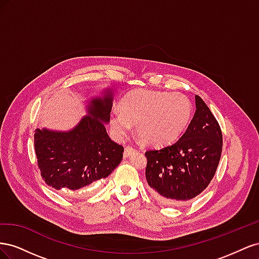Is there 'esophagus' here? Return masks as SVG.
<instances>
[{
  "label": "esophagus",
  "instance_id": "1",
  "mask_svg": "<svg viewBox=\"0 0 259 259\" xmlns=\"http://www.w3.org/2000/svg\"><path fill=\"white\" fill-rule=\"evenodd\" d=\"M136 150L134 148H132V147H130V146H127V147H125V149H124V156L125 158H128L130 155H132V153H134Z\"/></svg>",
  "mask_w": 259,
  "mask_h": 259
}]
</instances>
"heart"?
I'll use <instances>...</instances> for the list:
<instances>
[{
	"instance_id": "heart-1",
	"label": "heart",
	"mask_w": 259,
	"mask_h": 259,
	"mask_svg": "<svg viewBox=\"0 0 259 259\" xmlns=\"http://www.w3.org/2000/svg\"><path fill=\"white\" fill-rule=\"evenodd\" d=\"M191 116L192 105L185 95L138 90L124 97L121 109H112L110 126L114 137L122 140L136 124L137 134L147 145L161 147L182 135Z\"/></svg>"
}]
</instances>
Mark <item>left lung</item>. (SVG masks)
<instances>
[{
  "instance_id": "left-lung-1",
  "label": "left lung",
  "mask_w": 259,
  "mask_h": 259,
  "mask_svg": "<svg viewBox=\"0 0 259 259\" xmlns=\"http://www.w3.org/2000/svg\"><path fill=\"white\" fill-rule=\"evenodd\" d=\"M176 143L148 150L146 179L161 202L180 205L199 195L213 179L223 150L222 130L203 99Z\"/></svg>"
}]
</instances>
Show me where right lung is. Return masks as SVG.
<instances>
[{"label":"right lung","mask_w":259,"mask_h":259,"mask_svg":"<svg viewBox=\"0 0 259 259\" xmlns=\"http://www.w3.org/2000/svg\"><path fill=\"white\" fill-rule=\"evenodd\" d=\"M113 93L105 90L103 96L86 101V113L67 132L36 128L34 149L41 176L50 187L74 191L106 178L119 165L124 148L108 136Z\"/></svg>","instance_id":"obj_1"}]
</instances>
